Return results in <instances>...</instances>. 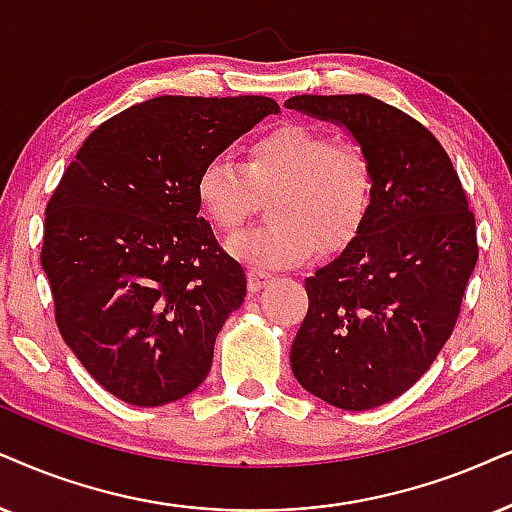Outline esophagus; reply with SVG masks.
<instances>
[{
  "label": "esophagus",
  "mask_w": 512,
  "mask_h": 512,
  "mask_svg": "<svg viewBox=\"0 0 512 512\" xmlns=\"http://www.w3.org/2000/svg\"><path fill=\"white\" fill-rule=\"evenodd\" d=\"M274 281V276L267 274V271H260V269H250L248 271V286L252 293H257V290H262L267 283Z\"/></svg>",
  "instance_id": "1"
}]
</instances>
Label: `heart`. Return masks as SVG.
<instances>
[{
    "label": "heart",
    "instance_id": "b5f03b06",
    "mask_svg": "<svg viewBox=\"0 0 512 512\" xmlns=\"http://www.w3.org/2000/svg\"><path fill=\"white\" fill-rule=\"evenodd\" d=\"M262 196H276V222L231 241V252L255 267H293L319 243L338 250L359 234L373 198L371 160L319 127L286 122L250 141L243 165L217 155L196 177L200 210L224 234H238Z\"/></svg>",
    "mask_w": 512,
    "mask_h": 512
}]
</instances>
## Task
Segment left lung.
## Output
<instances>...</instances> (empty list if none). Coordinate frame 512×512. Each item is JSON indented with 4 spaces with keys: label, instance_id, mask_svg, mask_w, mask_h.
Wrapping results in <instances>:
<instances>
[{
    "label": "left lung",
    "instance_id": "1",
    "mask_svg": "<svg viewBox=\"0 0 512 512\" xmlns=\"http://www.w3.org/2000/svg\"><path fill=\"white\" fill-rule=\"evenodd\" d=\"M286 108L345 127L373 167L364 224L304 281L290 347L304 390L368 411L416 385L454 331L480 255L475 215L442 144L399 108L366 94H302Z\"/></svg>",
    "mask_w": 512,
    "mask_h": 512
}]
</instances>
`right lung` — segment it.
Listing matches in <instances>:
<instances>
[{"label":"right lung","mask_w":512,"mask_h":512,"mask_svg":"<svg viewBox=\"0 0 512 512\" xmlns=\"http://www.w3.org/2000/svg\"><path fill=\"white\" fill-rule=\"evenodd\" d=\"M271 113L269 96L137 103L84 139L49 198L40 260L56 326L127 404H170L210 371L245 271L198 215L196 177Z\"/></svg>","instance_id":"right-lung-1"}]
</instances>
